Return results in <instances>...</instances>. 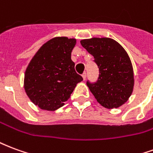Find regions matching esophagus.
<instances>
[{"instance_id": "esophagus-1", "label": "esophagus", "mask_w": 153, "mask_h": 153, "mask_svg": "<svg viewBox=\"0 0 153 153\" xmlns=\"http://www.w3.org/2000/svg\"><path fill=\"white\" fill-rule=\"evenodd\" d=\"M86 76H87L86 73H83V74H82V77H83V80H85V79H86Z\"/></svg>"}]
</instances>
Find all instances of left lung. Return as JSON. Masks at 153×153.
Returning <instances> with one entry per match:
<instances>
[{
	"label": "left lung",
	"instance_id": "8db88e82",
	"mask_svg": "<svg viewBox=\"0 0 153 153\" xmlns=\"http://www.w3.org/2000/svg\"><path fill=\"white\" fill-rule=\"evenodd\" d=\"M80 43L94 57L99 68L97 83L87 82L91 93L105 108L121 106L131 96L134 85L133 65L126 51L109 38L83 39Z\"/></svg>",
	"mask_w": 153,
	"mask_h": 153
}]
</instances>
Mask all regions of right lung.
Here are the masks:
<instances>
[{
	"label": "right lung",
	"mask_w": 153,
	"mask_h": 153,
	"mask_svg": "<svg viewBox=\"0 0 153 153\" xmlns=\"http://www.w3.org/2000/svg\"><path fill=\"white\" fill-rule=\"evenodd\" d=\"M75 44V38H51L39 48L26 68L25 93L40 109L54 111L63 106L83 80L71 60Z\"/></svg>",
	"instance_id": "obj_1"
}]
</instances>
